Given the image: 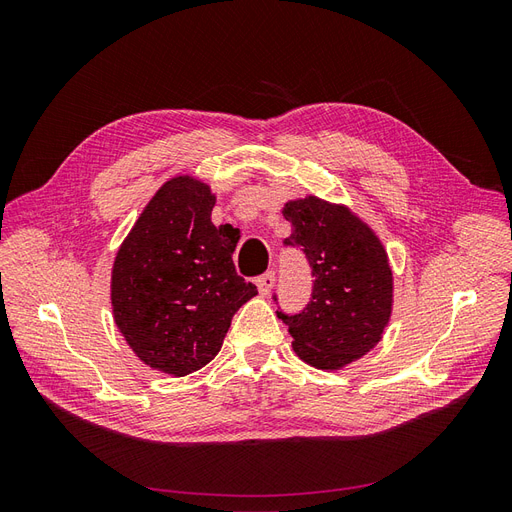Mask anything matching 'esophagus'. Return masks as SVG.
Masks as SVG:
<instances>
[{"label": "esophagus", "instance_id": "1", "mask_svg": "<svg viewBox=\"0 0 512 512\" xmlns=\"http://www.w3.org/2000/svg\"><path fill=\"white\" fill-rule=\"evenodd\" d=\"M273 284H275V273L273 271H267L265 275H260L256 280L258 292L262 294V297H267V294L273 290Z\"/></svg>", "mask_w": 512, "mask_h": 512}]
</instances>
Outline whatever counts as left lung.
Masks as SVG:
<instances>
[{"label": "left lung", "instance_id": "left-lung-1", "mask_svg": "<svg viewBox=\"0 0 512 512\" xmlns=\"http://www.w3.org/2000/svg\"><path fill=\"white\" fill-rule=\"evenodd\" d=\"M286 245L303 247L312 267V301L301 314L277 312L299 359L342 369L382 339L393 314V269L380 237L346 205L318 196L288 200Z\"/></svg>", "mask_w": 512, "mask_h": 512}]
</instances>
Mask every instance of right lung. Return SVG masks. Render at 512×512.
<instances>
[{"mask_svg":"<svg viewBox=\"0 0 512 512\" xmlns=\"http://www.w3.org/2000/svg\"><path fill=\"white\" fill-rule=\"evenodd\" d=\"M215 194L192 175L168 179L119 245L113 318L134 354L168 376H188L220 352L237 309L256 297L237 275V241L213 226Z\"/></svg>","mask_w":512,"mask_h":512,"instance_id":"right-lung-1","label":"right lung"}]
</instances>
